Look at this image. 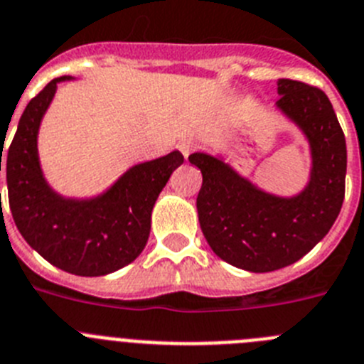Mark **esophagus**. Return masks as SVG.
I'll list each match as a JSON object with an SVG mask.
<instances>
[{"label": "esophagus", "instance_id": "esophagus-1", "mask_svg": "<svg viewBox=\"0 0 364 364\" xmlns=\"http://www.w3.org/2000/svg\"><path fill=\"white\" fill-rule=\"evenodd\" d=\"M196 148H198V146H196L193 141H182V142H180V144H178L180 153H182V155H184L186 159H188V156L191 155V153L195 151Z\"/></svg>", "mask_w": 364, "mask_h": 364}]
</instances>
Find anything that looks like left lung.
<instances>
[{
    "mask_svg": "<svg viewBox=\"0 0 364 364\" xmlns=\"http://www.w3.org/2000/svg\"><path fill=\"white\" fill-rule=\"evenodd\" d=\"M278 93L276 106L311 142V182L298 196L269 195L222 160L189 155L202 171L196 209L209 247L223 262L251 272L278 271L303 258L334 225L345 200V133L325 92L279 79Z\"/></svg>",
    "mask_w": 364,
    "mask_h": 364,
    "instance_id": "1",
    "label": "left lung"
}]
</instances>
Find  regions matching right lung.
<instances>
[{
    "instance_id": "add662e5",
    "label": "right lung",
    "mask_w": 364,
    "mask_h": 364,
    "mask_svg": "<svg viewBox=\"0 0 364 364\" xmlns=\"http://www.w3.org/2000/svg\"><path fill=\"white\" fill-rule=\"evenodd\" d=\"M65 79L50 81L19 119L5 159L9 205L23 238L46 262L70 274L105 276L132 263L146 247L156 196L184 156L173 151L133 166L97 198L68 200L53 193L39 168L38 129Z\"/></svg>"
}]
</instances>
